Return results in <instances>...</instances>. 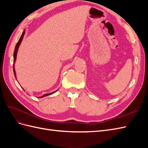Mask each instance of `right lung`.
<instances>
[{"label": "right lung", "instance_id": "1", "mask_svg": "<svg viewBox=\"0 0 148 148\" xmlns=\"http://www.w3.org/2000/svg\"><path fill=\"white\" fill-rule=\"evenodd\" d=\"M25 33V31H24L23 32V33H22L21 36V37H20V38L19 39V41H18V42L16 44V46H15V51H14V53H13V62H14V63L15 62V60L16 59V54H17L18 49V47H19V46L20 45V44H21V42L22 41V40H23ZM13 73H14V75H15V77H16V72H15V68H14V64H13ZM54 92H56V91L55 92H51V93L46 94V95H44L41 97H39V98H42L43 97H45V96H49V95H52V94L54 93Z\"/></svg>", "mask_w": 148, "mask_h": 148}]
</instances>
